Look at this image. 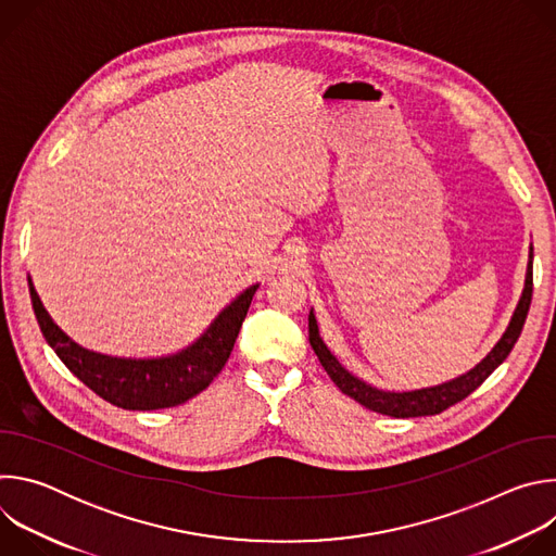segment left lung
Masks as SVG:
<instances>
[{
    "instance_id": "obj_1",
    "label": "left lung",
    "mask_w": 556,
    "mask_h": 556,
    "mask_svg": "<svg viewBox=\"0 0 556 556\" xmlns=\"http://www.w3.org/2000/svg\"><path fill=\"white\" fill-rule=\"evenodd\" d=\"M530 301H532V247H530V262H528V273H526V288L523 294L517 303V309L510 319L508 330L504 332V337L500 339V343L491 350V354L480 363L475 365L470 371H466L464 376L448 380L444 384L438 387H427V389H418V391H382L376 387H369L367 382L358 380L356 376H352L326 348V343L319 337V328H316V319L314 314L309 312L307 316V337H309V345L314 350V354L319 356L324 369L328 371V376L334 380V384L354 399L356 403H361L363 407H367L369 412L382 414V416H391V418H418V416H435L442 414L444 409L453 407L455 403L464 401L468 393H472L478 389L510 354V350L515 348L526 316L530 309Z\"/></svg>"
}]
</instances>
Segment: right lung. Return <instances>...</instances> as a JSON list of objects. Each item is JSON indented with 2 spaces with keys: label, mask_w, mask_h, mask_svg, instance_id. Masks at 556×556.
<instances>
[{
  "label": "right lung",
  "mask_w": 556,
  "mask_h": 556,
  "mask_svg": "<svg viewBox=\"0 0 556 556\" xmlns=\"http://www.w3.org/2000/svg\"><path fill=\"white\" fill-rule=\"evenodd\" d=\"M28 288L43 339L63 365L103 401L129 412L178 407L204 391L226 365L257 290V286H251L224 307L211 328L187 350L167 358L131 361L103 356L76 345L50 319L30 279Z\"/></svg>",
  "instance_id": "add662e5"
}]
</instances>
